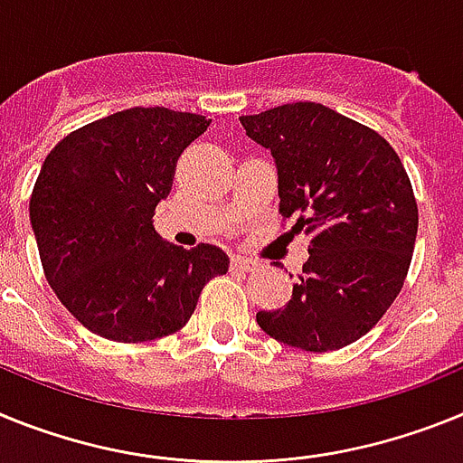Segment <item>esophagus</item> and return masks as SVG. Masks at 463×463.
I'll return each instance as SVG.
<instances>
[{
  "label": "esophagus",
  "mask_w": 463,
  "mask_h": 463,
  "mask_svg": "<svg viewBox=\"0 0 463 463\" xmlns=\"http://www.w3.org/2000/svg\"><path fill=\"white\" fill-rule=\"evenodd\" d=\"M231 268L232 270H240V272H254V270H259L260 265L256 263V260L247 259V256H232Z\"/></svg>",
  "instance_id": "1"
}]
</instances>
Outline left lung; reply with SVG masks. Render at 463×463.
I'll use <instances>...</instances> for the list:
<instances>
[{
    "instance_id": "1",
    "label": "left lung",
    "mask_w": 463,
    "mask_h": 463,
    "mask_svg": "<svg viewBox=\"0 0 463 463\" xmlns=\"http://www.w3.org/2000/svg\"><path fill=\"white\" fill-rule=\"evenodd\" d=\"M240 123L275 158L281 216L309 235L291 300L259 312V326L305 352L356 343L396 300L415 249L417 203L399 154L317 102L281 104Z\"/></svg>"
}]
</instances>
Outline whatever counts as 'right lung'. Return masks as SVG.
Instances as JSON below:
<instances>
[{"mask_svg":"<svg viewBox=\"0 0 463 463\" xmlns=\"http://www.w3.org/2000/svg\"><path fill=\"white\" fill-rule=\"evenodd\" d=\"M212 120L135 107L79 128L46 156L30 198L43 275L88 331L146 343L186 326L200 291L226 275L214 244L163 242L156 204L184 148Z\"/></svg>","mask_w":463,"mask_h":463,"instance_id":"right-lung-1","label":"right lung"}]
</instances>
